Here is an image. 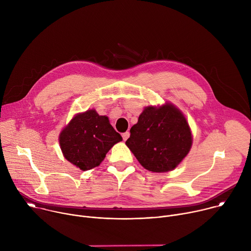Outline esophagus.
Returning <instances> with one entry per match:
<instances>
[{
	"label": "esophagus",
	"mask_w": 251,
	"mask_h": 251,
	"mask_svg": "<svg viewBox=\"0 0 251 251\" xmlns=\"http://www.w3.org/2000/svg\"><path fill=\"white\" fill-rule=\"evenodd\" d=\"M129 137H130V132H128V131L122 134V138H123V140H124V141H126Z\"/></svg>",
	"instance_id": "1"
}]
</instances>
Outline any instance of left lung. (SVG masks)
Returning <instances> with one entry per match:
<instances>
[{
	"instance_id": "left-lung-1",
	"label": "left lung",
	"mask_w": 251,
	"mask_h": 251,
	"mask_svg": "<svg viewBox=\"0 0 251 251\" xmlns=\"http://www.w3.org/2000/svg\"><path fill=\"white\" fill-rule=\"evenodd\" d=\"M130 133L126 145L143 167L155 173L174 170L192 146L190 126L172 104L147 107Z\"/></svg>"
}]
</instances>
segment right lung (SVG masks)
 <instances>
[{"instance_id": "add662e5", "label": "right lung", "mask_w": 251, "mask_h": 251, "mask_svg": "<svg viewBox=\"0 0 251 251\" xmlns=\"http://www.w3.org/2000/svg\"><path fill=\"white\" fill-rule=\"evenodd\" d=\"M120 141L122 137L111 126L108 117L98 115L93 109L74 117L59 135L65 159L82 171L97 167Z\"/></svg>"}]
</instances>
